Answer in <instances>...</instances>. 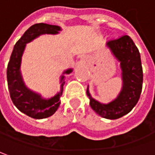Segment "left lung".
<instances>
[{
    "label": "left lung",
    "instance_id": "left-lung-1",
    "mask_svg": "<svg viewBox=\"0 0 155 155\" xmlns=\"http://www.w3.org/2000/svg\"><path fill=\"white\" fill-rule=\"evenodd\" d=\"M107 47L120 62L122 87L118 96L111 102L103 104L91 96L88 87L87 94L92 109L100 116L116 120L128 114L137 104L142 90L143 72L140 54L137 47L128 35L107 42Z\"/></svg>",
    "mask_w": 155,
    "mask_h": 155
}]
</instances>
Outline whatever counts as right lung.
<instances>
[{
  "instance_id": "add662e5",
  "label": "right lung",
  "mask_w": 155,
  "mask_h": 155,
  "mask_svg": "<svg viewBox=\"0 0 155 155\" xmlns=\"http://www.w3.org/2000/svg\"><path fill=\"white\" fill-rule=\"evenodd\" d=\"M61 30V27L46 23H37L31 26L17 41L10 56L7 69L8 86L13 103L17 108L34 119H45L53 115L61 104L60 98L63 92L65 75L72 73L73 69L65 70L61 76V90L54 96L44 99L40 94L30 90L24 83L21 65L27 43L32 41L41 35H57Z\"/></svg>"
}]
</instances>
